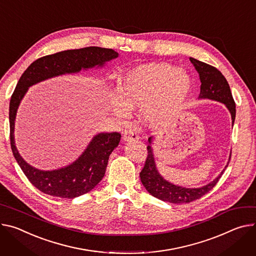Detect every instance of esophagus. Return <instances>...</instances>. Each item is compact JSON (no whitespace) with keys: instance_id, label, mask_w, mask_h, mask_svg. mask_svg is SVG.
I'll list each match as a JSON object with an SVG mask.
<instances>
[{"instance_id":"1","label":"esophagus","mask_w":256,"mask_h":256,"mask_svg":"<svg viewBox=\"0 0 256 256\" xmlns=\"http://www.w3.org/2000/svg\"><path fill=\"white\" fill-rule=\"evenodd\" d=\"M124 141H138V134L136 130L130 128L126 130L124 136Z\"/></svg>"}]
</instances>
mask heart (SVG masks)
Returning <instances> with one entry per match:
<instances>
[{"instance_id": "1", "label": "heart", "mask_w": 256, "mask_h": 256, "mask_svg": "<svg viewBox=\"0 0 256 256\" xmlns=\"http://www.w3.org/2000/svg\"><path fill=\"white\" fill-rule=\"evenodd\" d=\"M190 88V76L182 69L168 64H144L120 76L118 80L120 99H113L110 108L122 120L130 118V109L141 108L144 122L154 128L172 118Z\"/></svg>"}]
</instances>
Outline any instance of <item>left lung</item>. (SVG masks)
Instances as JSON below:
<instances>
[{
  "mask_svg": "<svg viewBox=\"0 0 256 256\" xmlns=\"http://www.w3.org/2000/svg\"><path fill=\"white\" fill-rule=\"evenodd\" d=\"M190 61L199 74L201 82L199 99H209L224 103L230 113L232 122L234 124L236 118V105L226 78L222 74L218 69L212 65L206 64L194 58H190ZM148 141L150 145H148L147 147L148 156L145 161V166L140 172L141 182L146 190L152 196L162 201L170 203H189L197 200L207 194L214 187L224 172V170L216 180L203 186L201 188H184L180 187V186L174 184L164 180L158 172L153 149L151 147L152 136L148 138ZM230 159L228 161V164L226 166V168L228 166Z\"/></svg>",
  "mask_w": 256,
  "mask_h": 256,
  "instance_id": "8db88e82",
  "label": "left lung"
}]
</instances>
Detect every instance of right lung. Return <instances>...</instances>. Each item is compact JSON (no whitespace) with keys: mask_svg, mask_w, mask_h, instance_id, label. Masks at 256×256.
<instances>
[{"mask_svg":"<svg viewBox=\"0 0 256 256\" xmlns=\"http://www.w3.org/2000/svg\"><path fill=\"white\" fill-rule=\"evenodd\" d=\"M118 57V52L100 47L62 51L36 60L19 78L9 107L11 149L22 172L40 192L72 199L94 189L103 178L109 156L118 146L122 134L116 132H100L92 138L86 149L72 164L55 170H38L21 157L15 146V118L22 98L30 86L40 82L66 74H76L82 69L103 67L106 62Z\"/></svg>","mask_w":256,"mask_h":256,"instance_id":"1","label":"right lung"}]
</instances>
